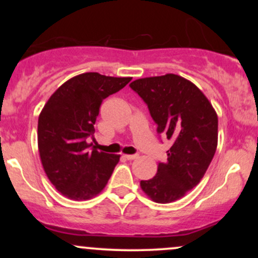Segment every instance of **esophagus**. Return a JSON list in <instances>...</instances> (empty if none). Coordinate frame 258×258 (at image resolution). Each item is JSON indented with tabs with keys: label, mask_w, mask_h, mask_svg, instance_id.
Returning <instances> with one entry per match:
<instances>
[{
	"label": "esophagus",
	"mask_w": 258,
	"mask_h": 258,
	"mask_svg": "<svg viewBox=\"0 0 258 258\" xmlns=\"http://www.w3.org/2000/svg\"><path fill=\"white\" fill-rule=\"evenodd\" d=\"M125 158L127 160H135V159L138 158V155H137V154H126Z\"/></svg>",
	"instance_id": "1"
}]
</instances>
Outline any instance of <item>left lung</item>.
<instances>
[{"label":"left lung","mask_w":258,"mask_h":258,"mask_svg":"<svg viewBox=\"0 0 258 258\" xmlns=\"http://www.w3.org/2000/svg\"><path fill=\"white\" fill-rule=\"evenodd\" d=\"M130 87L148 105L158 135L172 142L166 161L159 162L152 179L141 180V188L155 203H172L198 185L211 164L217 114L197 86L174 74L136 80Z\"/></svg>","instance_id":"left-lung-1"}]
</instances>
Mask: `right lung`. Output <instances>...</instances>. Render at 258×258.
<instances>
[{
  "label": "right lung",
  "mask_w": 258,
  "mask_h": 258,
  "mask_svg": "<svg viewBox=\"0 0 258 258\" xmlns=\"http://www.w3.org/2000/svg\"><path fill=\"white\" fill-rule=\"evenodd\" d=\"M131 80L81 74L64 82L43 106L37 126L38 152L47 177L64 197L91 199L108 183L120 155L98 152L87 141H94L103 99Z\"/></svg>",
  "instance_id": "obj_1"
}]
</instances>
